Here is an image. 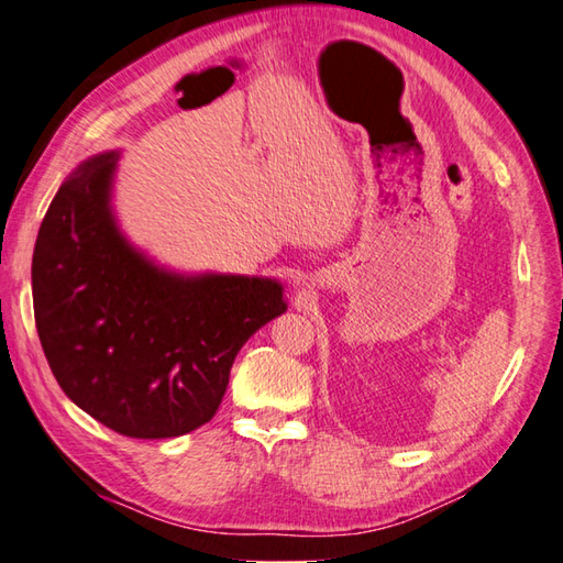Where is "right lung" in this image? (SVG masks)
<instances>
[{"mask_svg":"<svg viewBox=\"0 0 563 563\" xmlns=\"http://www.w3.org/2000/svg\"><path fill=\"white\" fill-rule=\"evenodd\" d=\"M121 152L71 172L33 249L35 329L57 385L128 438L208 423L242 345L288 302L275 278L178 273L128 242L113 212Z\"/></svg>","mask_w":563,"mask_h":563,"instance_id":"right-lung-1","label":"right lung"}]
</instances>
